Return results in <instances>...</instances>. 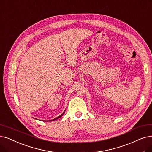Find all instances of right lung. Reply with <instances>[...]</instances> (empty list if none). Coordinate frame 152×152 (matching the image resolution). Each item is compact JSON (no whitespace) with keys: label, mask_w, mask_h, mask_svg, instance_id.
<instances>
[{"label":"right lung","mask_w":152,"mask_h":152,"mask_svg":"<svg viewBox=\"0 0 152 152\" xmlns=\"http://www.w3.org/2000/svg\"><path fill=\"white\" fill-rule=\"evenodd\" d=\"M64 113H65V111L64 112V113H63V114H62L61 115H60V116H59V117H56V118H54V119H53V120H51V121H55V120H56V119H58V118H60V117H61V116H63V114H64ZM47 122H48V121H47Z\"/></svg>","instance_id":"obj_1"}]
</instances>
